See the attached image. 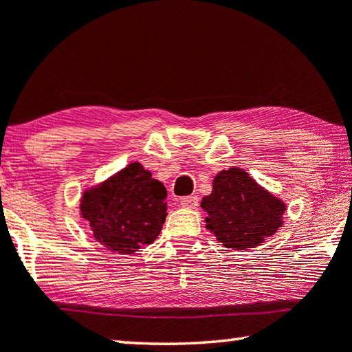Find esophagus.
Listing matches in <instances>:
<instances>
[{
	"mask_svg": "<svg viewBox=\"0 0 352 352\" xmlns=\"http://www.w3.org/2000/svg\"><path fill=\"white\" fill-rule=\"evenodd\" d=\"M180 204L186 209H195L198 206V197L197 195H188L183 197L180 200Z\"/></svg>",
	"mask_w": 352,
	"mask_h": 352,
	"instance_id": "esophagus-1",
	"label": "esophagus"
}]
</instances>
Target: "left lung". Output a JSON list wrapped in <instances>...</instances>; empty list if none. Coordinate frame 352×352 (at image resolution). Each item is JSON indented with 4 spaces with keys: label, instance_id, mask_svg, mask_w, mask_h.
Masks as SVG:
<instances>
[{
    "label": "left lung",
    "instance_id": "8db88e82",
    "mask_svg": "<svg viewBox=\"0 0 352 352\" xmlns=\"http://www.w3.org/2000/svg\"><path fill=\"white\" fill-rule=\"evenodd\" d=\"M206 228L225 248L245 251L261 245L283 225L285 203L258 186L248 172L231 168L217 174L212 192L203 197Z\"/></svg>",
    "mask_w": 352,
    "mask_h": 352
}]
</instances>
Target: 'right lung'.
<instances>
[{
	"mask_svg": "<svg viewBox=\"0 0 352 352\" xmlns=\"http://www.w3.org/2000/svg\"><path fill=\"white\" fill-rule=\"evenodd\" d=\"M166 197L163 183L135 162L82 194L81 217L111 252L133 254L158 237L168 210Z\"/></svg>",
	"mask_w": 352,
	"mask_h": 352,
	"instance_id": "1",
	"label": "right lung"
}]
</instances>
